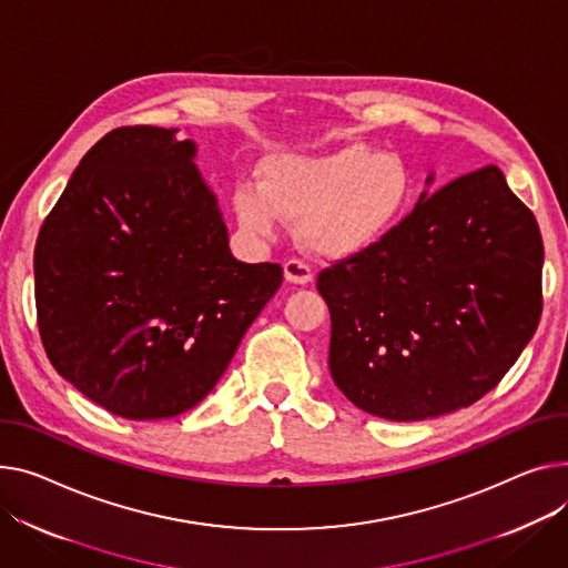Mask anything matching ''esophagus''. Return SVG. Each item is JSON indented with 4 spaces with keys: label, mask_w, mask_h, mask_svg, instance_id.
I'll return each mask as SVG.
<instances>
[{
    "label": "esophagus",
    "mask_w": 568,
    "mask_h": 568,
    "mask_svg": "<svg viewBox=\"0 0 568 568\" xmlns=\"http://www.w3.org/2000/svg\"><path fill=\"white\" fill-rule=\"evenodd\" d=\"M283 272H285V281L294 285H308L313 281V270L301 260H287L283 264Z\"/></svg>",
    "instance_id": "esophagus-1"
}]
</instances>
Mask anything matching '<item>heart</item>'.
<instances>
[{
  "mask_svg": "<svg viewBox=\"0 0 568 568\" xmlns=\"http://www.w3.org/2000/svg\"><path fill=\"white\" fill-rule=\"evenodd\" d=\"M233 212L248 235L272 237L278 221H298V240L322 257L358 255L379 244L410 201L406 164L363 143L262 166L260 186L240 182Z\"/></svg>",
  "mask_w": 568,
  "mask_h": 568,
  "instance_id": "1",
  "label": "heart"
}]
</instances>
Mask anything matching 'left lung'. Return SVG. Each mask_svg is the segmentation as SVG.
<instances>
[{"instance_id": "left-lung-1", "label": "left lung", "mask_w": 568, "mask_h": 568, "mask_svg": "<svg viewBox=\"0 0 568 568\" xmlns=\"http://www.w3.org/2000/svg\"><path fill=\"white\" fill-rule=\"evenodd\" d=\"M541 267L537 219L498 166L423 192L379 244L317 276L335 386L395 423L470 406L532 339Z\"/></svg>"}]
</instances>
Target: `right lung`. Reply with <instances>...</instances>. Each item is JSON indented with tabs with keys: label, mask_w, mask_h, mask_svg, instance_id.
Here are the masks:
<instances>
[{
	"label": "right lung",
	"mask_w": 568,
	"mask_h": 568,
	"mask_svg": "<svg viewBox=\"0 0 568 568\" xmlns=\"http://www.w3.org/2000/svg\"><path fill=\"white\" fill-rule=\"evenodd\" d=\"M178 130L119 128L82 158L33 251L36 311L54 369L128 420L194 408L283 283L240 262Z\"/></svg>",
	"instance_id": "right-lung-1"
}]
</instances>
